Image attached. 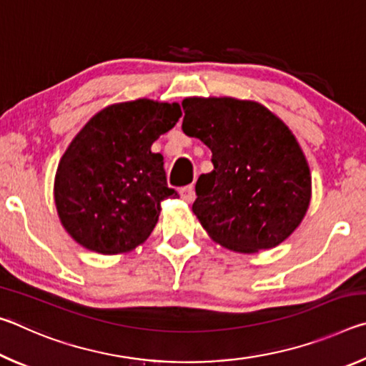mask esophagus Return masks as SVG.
<instances>
[{"label": "esophagus", "mask_w": 366, "mask_h": 366, "mask_svg": "<svg viewBox=\"0 0 366 366\" xmlns=\"http://www.w3.org/2000/svg\"><path fill=\"white\" fill-rule=\"evenodd\" d=\"M179 194H181V198L184 202L187 203H192L195 200V189L194 185H185V187H182L181 190H179Z\"/></svg>", "instance_id": "1"}]
</instances>
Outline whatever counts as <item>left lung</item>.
Returning <instances> with one entry per match:
<instances>
[{
    "instance_id": "1",
    "label": "left lung",
    "mask_w": 366,
    "mask_h": 366,
    "mask_svg": "<svg viewBox=\"0 0 366 366\" xmlns=\"http://www.w3.org/2000/svg\"><path fill=\"white\" fill-rule=\"evenodd\" d=\"M182 131L212 150L214 169L195 184L192 212L216 244L240 253L272 249L312 200L308 161L292 131L262 103L184 98Z\"/></svg>"
}]
</instances>
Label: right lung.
I'll list each match as a JSON object with an SVG mask.
<instances>
[{
	"mask_svg": "<svg viewBox=\"0 0 366 366\" xmlns=\"http://www.w3.org/2000/svg\"><path fill=\"white\" fill-rule=\"evenodd\" d=\"M181 116L179 103L139 98L109 104L80 129L53 187L61 224L79 245L117 255L150 237L161 202L179 197L152 145Z\"/></svg>",
	"mask_w": 366,
	"mask_h": 366,
	"instance_id": "obj_1",
	"label": "right lung"
}]
</instances>
